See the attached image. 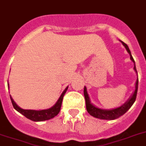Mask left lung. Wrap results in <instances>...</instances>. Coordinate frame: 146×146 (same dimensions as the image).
I'll return each instance as SVG.
<instances>
[{
	"label": "left lung",
	"mask_w": 146,
	"mask_h": 146,
	"mask_svg": "<svg viewBox=\"0 0 146 146\" xmlns=\"http://www.w3.org/2000/svg\"><path fill=\"white\" fill-rule=\"evenodd\" d=\"M121 42H122V43L123 44V46L125 47L128 53H129L130 59H131V60L134 63V70H135V72L137 73V70H136V68H135V61H134V59H133V57L132 56V54H131V52H130L129 49V46H128L124 42H122V41H121ZM138 83H139V80L137 79L136 83H135V91H134V93H133V94L132 95V96L130 97L129 100H128L125 104H123L122 106H121L120 107H118L116 108V109H113V110H101V109H99V108L96 107L94 105H93V104L91 103L90 100V97H89V95H88L87 93V91H86V88L85 86V87H84V96H85L86 106V110H87V112L90 113V115H91L92 116H93V117L95 118H98V119H100L113 120L119 118L120 116H122V115H124V114L127 112L128 110L131 108L132 104L135 103V99H136V95H137Z\"/></svg>",
	"instance_id": "8db88e82"
}]
</instances>
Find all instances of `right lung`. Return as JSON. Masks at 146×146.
<instances>
[{
	"label": "right lung",
	"instance_id": "1",
	"mask_svg": "<svg viewBox=\"0 0 146 146\" xmlns=\"http://www.w3.org/2000/svg\"><path fill=\"white\" fill-rule=\"evenodd\" d=\"M68 87H66L65 89V90L63 91V93L61 94V96L59 98V100H57V102L56 103V104L53 106V107L47 109V110H23L21 107H19L17 105L16 103L14 102V100L12 99L11 96V100L12 105L14 106L15 110L21 113L22 115H24V116L29 119L34 121V122H40V121H45V120L50 119L52 118L55 117L56 115H57L60 111L61 105H62V101H63V96L64 94L66 93V90H67Z\"/></svg>",
	"mask_w": 146,
	"mask_h": 146
}]
</instances>
